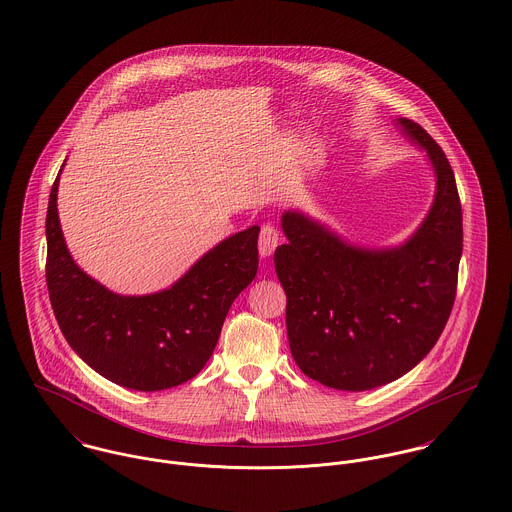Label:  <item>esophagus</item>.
Listing matches in <instances>:
<instances>
[{
  "instance_id": "obj_1",
  "label": "esophagus",
  "mask_w": 512,
  "mask_h": 512,
  "mask_svg": "<svg viewBox=\"0 0 512 512\" xmlns=\"http://www.w3.org/2000/svg\"><path fill=\"white\" fill-rule=\"evenodd\" d=\"M279 241H281V235H279L277 228L273 224H265L261 228V233H259V253H261V257L263 259L271 257L275 253Z\"/></svg>"
}]
</instances>
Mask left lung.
Instances as JSON below:
<instances>
[{"instance_id": "8db88e82", "label": "left lung", "mask_w": 512, "mask_h": 512, "mask_svg": "<svg viewBox=\"0 0 512 512\" xmlns=\"http://www.w3.org/2000/svg\"><path fill=\"white\" fill-rule=\"evenodd\" d=\"M402 133L426 151L436 196L420 228L389 249H367L284 212L275 251L286 292L290 353L304 375L338 391H369L416 367L446 328L463 249L461 204L442 147L412 119Z\"/></svg>"}]
</instances>
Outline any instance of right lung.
Wrapping results in <instances>:
<instances>
[{
	"mask_svg": "<svg viewBox=\"0 0 512 512\" xmlns=\"http://www.w3.org/2000/svg\"><path fill=\"white\" fill-rule=\"evenodd\" d=\"M58 178L47 210V286L62 336L84 363L125 389L163 391L196 377L229 306L257 275L259 226L218 243L169 288L123 296L88 277L68 253Z\"/></svg>",
	"mask_w": 512,
	"mask_h": 512,
	"instance_id": "right-lung-1",
	"label": "right lung"
}]
</instances>
